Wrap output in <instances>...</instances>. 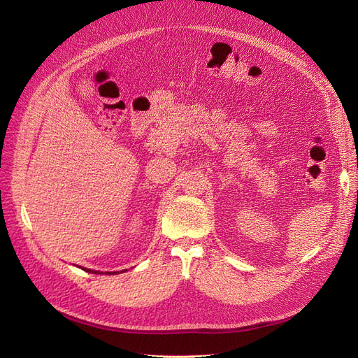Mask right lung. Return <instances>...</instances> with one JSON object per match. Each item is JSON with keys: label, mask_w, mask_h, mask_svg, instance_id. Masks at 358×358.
Instances as JSON below:
<instances>
[{"label": "right lung", "mask_w": 358, "mask_h": 358, "mask_svg": "<svg viewBox=\"0 0 358 358\" xmlns=\"http://www.w3.org/2000/svg\"><path fill=\"white\" fill-rule=\"evenodd\" d=\"M84 270H85V271H88V273H96V274H101V273H99V271H92V270H88V268H84ZM116 273H117V271H113V273H111V271H108V273H106V274H116Z\"/></svg>", "instance_id": "obj_1"}]
</instances>
